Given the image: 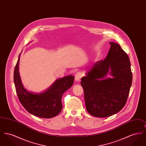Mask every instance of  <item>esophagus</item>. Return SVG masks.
Listing matches in <instances>:
<instances>
[{"instance_id": "34e87169", "label": "esophagus", "mask_w": 146, "mask_h": 146, "mask_svg": "<svg viewBox=\"0 0 146 146\" xmlns=\"http://www.w3.org/2000/svg\"><path fill=\"white\" fill-rule=\"evenodd\" d=\"M82 76V73L81 72H78L76 74V76H75V80L76 82H79L80 81Z\"/></svg>"}]
</instances>
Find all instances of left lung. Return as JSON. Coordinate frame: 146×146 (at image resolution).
<instances>
[{
  "label": "left lung",
  "mask_w": 146,
  "mask_h": 146,
  "mask_svg": "<svg viewBox=\"0 0 146 146\" xmlns=\"http://www.w3.org/2000/svg\"><path fill=\"white\" fill-rule=\"evenodd\" d=\"M110 44L106 58L95 63L81 79L86 110L95 117L106 118L120 111L132 84L129 56L118 44ZM108 74L111 77L107 78Z\"/></svg>",
  "instance_id": "1"
}]
</instances>
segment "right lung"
I'll list each match as a JSON object with an SVG mask.
<instances>
[{
    "mask_svg": "<svg viewBox=\"0 0 146 146\" xmlns=\"http://www.w3.org/2000/svg\"><path fill=\"white\" fill-rule=\"evenodd\" d=\"M21 54L15 67L14 80L21 104L29 113L38 117L51 118L57 115L62 109L63 94L73 85L74 76L70 75L57 79L49 88L39 93L29 91L23 85L20 76Z\"/></svg>",
    "mask_w": 146,
    "mask_h": 146,
    "instance_id": "add662e5",
    "label": "right lung"
}]
</instances>
